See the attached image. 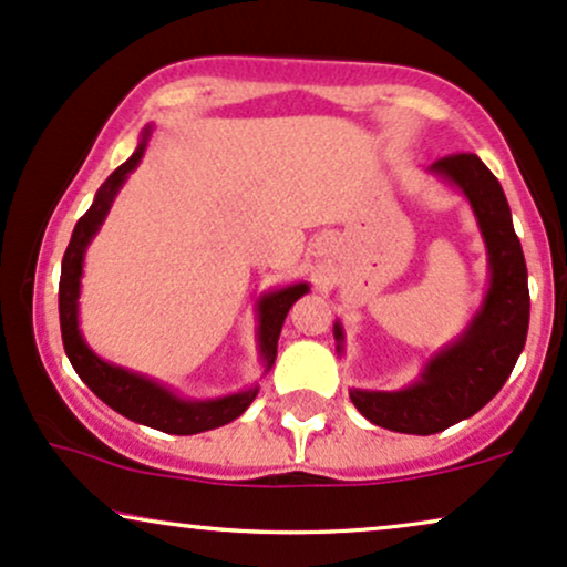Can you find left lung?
Here are the masks:
<instances>
[{
  "mask_svg": "<svg viewBox=\"0 0 567 567\" xmlns=\"http://www.w3.org/2000/svg\"><path fill=\"white\" fill-rule=\"evenodd\" d=\"M429 169L468 198L489 254V290L465 332L426 363L419 382L398 392L350 390L353 405L371 424L424 436L471 419L503 390L526 346L532 308L526 261L497 177L476 154H450ZM334 340L342 350L340 324H334Z\"/></svg>",
  "mask_w": 567,
  "mask_h": 567,
  "instance_id": "left-lung-1",
  "label": "left lung"
}]
</instances>
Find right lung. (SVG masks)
Instances as JSON below:
<instances>
[{
    "instance_id": "obj_1",
    "label": "right lung",
    "mask_w": 567,
    "mask_h": 567,
    "mask_svg": "<svg viewBox=\"0 0 567 567\" xmlns=\"http://www.w3.org/2000/svg\"><path fill=\"white\" fill-rule=\"evenodd\" d=\"M148 131H143V138L135 148V154L125 164L106 177L102 188L96 190L91 209L78 219L70 246L64 250L62 259V277H60V327H62V346L68 353L70 363L78 371V377L91 386L96 398H102L112 411L123 413L125 419L135 424L159 429L167 434H198L209 429L225 426L246 411L254 403L256 386H250L238 395H227L217 400H183L172 395L167 386L156 384L154 379L133 374L123 367H112L99 358L85 346L81 329H78V296H81V275H83V256L93 235L99 233L117 190L123 188L127 175L138 167L143 152H146ZM308 285L298 282L290 288L275 290L259 300V350L264 358V371L275 367L277 358V340L282 332L285 317L292 303L300 296H306Z\"/></svg>"
}]
</instances>
